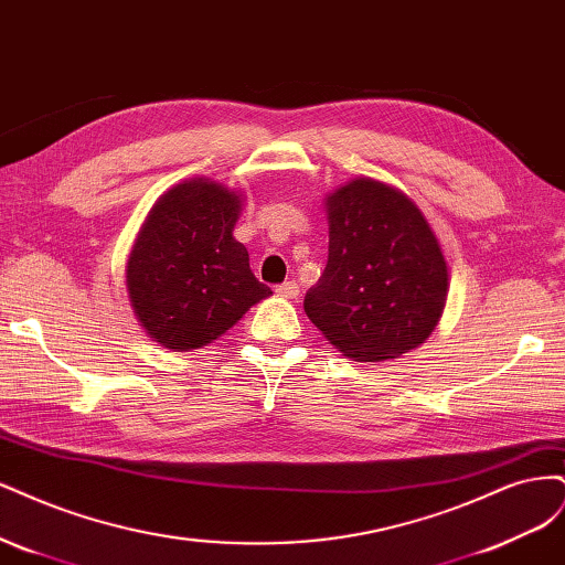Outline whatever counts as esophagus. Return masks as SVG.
I'll return each instance as SVG.
<instances>
[{"mask_svg":"<svg viewBox=\"0 0 565 565\" xmlns=\"http://www.w3.org/2000/svg\"><path fill=\"white\" fill-rule=\"evenodd\" d=\"M275 294L277 296H281V298H296L298 296V284L296 281H284V284H279L277 288H275Z\"/></svg>","mask_w":565,"mask_h":565,"instance_id":"esophagus-1","label":"esophagus"}]
</instances>
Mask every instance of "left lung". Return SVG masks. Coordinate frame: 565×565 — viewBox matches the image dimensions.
I'll return each instance as SVG.
<instances>
[{
    "label": "left lung",
    "mask_w": 565,
    "mask_h": 565,
    "mask_svg": "<svg viewBox=\"0 0 565 565\" xmlns=\"http://www.w3.org/2000/svg\"><path fill=\"white\" fill-rule=\"evenodd\" d=\"M329 263L305 312L352 361H387L420 348L448 298V263L408 194L354 178L326 194Z\"/></svg>",
    "instance_id": "1"
}]
</instances>
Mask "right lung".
<instances>
[{"mask_svg":"<svg viewBox=\"0 0 565 565\" xmlns=\"http://www.w3.org/2000/svg\"><path fill=\"white\" fill-rule=\"evenodd\" d=\"M242 194L211 178L163 192L126 263V294L138 323L161 348L190 352L221 338L271 296L234 239Z\"/></svg>","mask_w":565,"mask_h":565,"instance_id":"obj_1","label":"right lung"}]
</instances>
